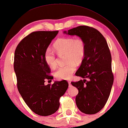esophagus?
I'll use <instances>...</instances> for the list:
<instances>
[{
    "instance_id": "obj_1",
    "label": "esophagus",
    "mask_w": 128,
    "mask_h": 128,
    "mask_svg": "<svg viewBox=\"0 0 128 128\" xmlns=\"http://www.w3.org/2000/svg\"><path fill=\"white\" fill-rule=\"evenodd\" d=\"M68 84H69V86H70V87H71V82L68 81Z\"/></svg>"
}]
</instances>
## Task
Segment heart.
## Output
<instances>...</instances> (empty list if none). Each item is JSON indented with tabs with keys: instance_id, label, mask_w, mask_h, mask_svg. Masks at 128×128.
<instances>
[{
	"instance_id": "1",
	"label": "heart",
	"mask_w": 128,
	"mask_h": 128,
	"mask_svg": "<svg viewBox=\"0 0 128 128\" xmlns=\"http://www.w3.org/2000/svg\"><path fill=\"white\" fill-rule=\"evenodd\" d=\"M54 48L60 54H66V62L68 63L61 66L55 72V76L59 80L71 78L76 69V63H80L84 59L86 52V45L81 39L73 38H62L57 40ZM44 62L50 68L57 65L56 57L50 48H47L44 53Z\"/></svg>"
}]
</instances>
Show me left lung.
<instances>
[{
	"mask_svg": "<svg viewBox=\"0 0 128 128\" xmlns=\"http://www.w3.org/2000/svg\"><path fill=\"white\" fill-rule=\"evenodd\" d=\"M63 34L76 35L85 44V55L75 73L84 80L71 84L78 90L75 102L79 110L86 114H96L105 106L114 82L107 41L98 30L88 26H77Z\"/></svg>",
	"mask_w": 128,
	"mask_h": 128,
	"instance_id": "8db88e82",
	"label": "left lung"
}]
</instances>
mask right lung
Segmentation results:
<instances>
[{
	"label": "right lung",
	"instance_id": "obj_1",
	"mask_svg": "<svg viewBox=\"0 0 128 128\" xmlns=\"http://www.w3.org/2000/svg\"><path fill=\"white\" fill-rule=\"evenodd\" d=\"M58 31L32 32L20 42L14 53V69L17 88L30 108L39 116H48L58 110L59 99L66 93V80L44 84L50 68L44 60V53Z\"/></svg>",
	"mask_w": 128,
	"mask_h": 128
}]
</instances>
